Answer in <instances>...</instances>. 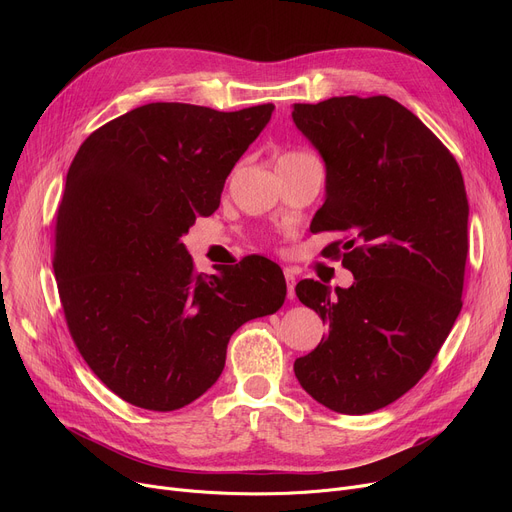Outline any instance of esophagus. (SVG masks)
<instances>
[{"instance_id": "esophagus-1", "label": "esophagus", "mask_w": 512, "mask_h": 512, "mask_svg": "<svg viewBox=\"0 0 512 512\" xmlns=\"http://www.w3.org/2000/svg\"><path fill=\"white\" fill-rule=\"evenodd\" d=\"M284 278H286V297L292 301L294 297H297V292H294V284H297V278H294V274L290 270H284Z\"/></svg>"}]
</instances>
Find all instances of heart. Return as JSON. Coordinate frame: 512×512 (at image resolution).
<instances>
[{
    "label": "heart",
    "instance_id": "1",
    "mask_svg": "<svg viewBox=\"0 0 512 512\" xmlns=\"http://www.w3.org/2000/svg\"><path fill=\"white\" fill-rule=\"evenodd\" d=\"M301 155H307V153H303V151H288V153L280 155V159H278V161H284V159H292V157H301Z\"/></svg>",
    "mask_w": 512,
    "mask_h": 512
}]
</instances>
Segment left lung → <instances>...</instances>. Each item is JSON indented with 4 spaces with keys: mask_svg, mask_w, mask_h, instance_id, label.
I'll return each mask as SVG.
<instances>
[{
    "mask_svg": "<svg viewBox=\"0 0 512 512\" xmlns=\"http://www.w3.org/2000/svg\"><path fill=\"white\" fill-rule=\"evenodd\" d=\"M292 120L326 161L311 232L351 288L297 284L328 336L294 361L299 384L344 415L388 407L432 367L463 307L469 201L459 164L405 105L386 97L294 103Z\"/></svg>",
    "mask_w": 512,
    "mask_h": 512,
    "instance_id": "1",
    "label": "left lung"
}]
</instances>
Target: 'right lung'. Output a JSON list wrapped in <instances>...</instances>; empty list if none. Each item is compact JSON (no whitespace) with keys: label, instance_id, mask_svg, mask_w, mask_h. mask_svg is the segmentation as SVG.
<instances>
[{"label":"right lung","instance_id":"1","mask_svg":"<svg viewBox=\"0 0 512 512\" xmlns=\"http://www.w3.org/2000/svg\"><path fill=\"white\" fill-rule=\"evenodd\" d=\"M274 103L218 112L147 103L80 145L56 211L53 274L68 332L122 400L168 413L207 392L230 336L276 313L282 270L265 257L201 276L180 238L220 205Z\"/></svg>","mask_w":512,"mask_h":512}]
</instances>
